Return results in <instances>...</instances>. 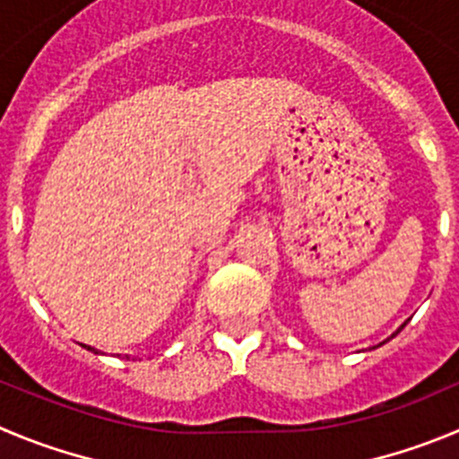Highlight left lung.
Masks as SVG:
<instances>
[{
    "mask_svg": "<svg viewBox=\"0 0 459 459\" xmlns=\"http://www.w3.org/2000/svg\"><path fill=\"white\" fill-rule=\"evenodd\" d=\"M403 326H405V324H403ZM403 326H401V328H403ZM401 328H398V331H401ZM398 331H396V333H398ZM396 333H394V335H396ZM394 335H392V337H394ZM383 344H385V342H383Z\"/></svg>",
    "mask_w": 459,
    "mask_h": 459,
    "instance_id": "obj_1",
    "label": "left lung"
}]
</instances>
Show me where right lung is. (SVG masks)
I'll return each instance as SVG.
<instances>
[{
  "instance_id": "add662e5",
  "label": "right lung",
  "mask_w": 459,
  "mask_h": 459,
  "mask_svg": "<svg viewBox=\"0 0 459 459\" xmlns=\"http://www.w3.org/2000/svg\"><path fill=\"white\" fill-rule=\"evenodd\" d=\"M83 349H88V351H92V353H100V351H97V349H92V346H85V344H83Z\"/></svg>"
}]
</instances>
